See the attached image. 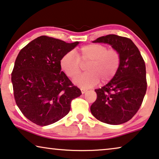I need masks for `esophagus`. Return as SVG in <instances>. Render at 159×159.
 Here are the masks:
<instances>
[{
	"mask_svg": "<svg viewBox=\"0 0 159 159\" xmlns=\"http://www.w3.org/2000/svg\"><path fill=\"white\" fill-rule=\"evenodd\" d=\"M86 91H87V89H86L81 88V92H82V94H84V93H86Z\"/></svg>",
	"mask_w": 159,
	"mask_h": 159,
	"instance_id": "obj_1",
	"label": "esophagus"
}]
</instances>
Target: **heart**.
<instances>
[{"mask_svg":"<svg viewBox=\"0 0 159 159\" xmlns=\"http://www.w3.org/2000/svg\"><path fill=\"white\" fill-rule=\"evenodd\" d=\"M121 57L116 49H107L105 45L91 43L80 47L77 55L74 52L66 53L61 59V67L70 78H75L88 65L89 72L75 80V83L83 88H89L100 82L106 83L118 72Z\"/></svg>","mask_w":159,"mask_h":159,"instance_id":"b5f03b06","label":"heart"}]
</instances>
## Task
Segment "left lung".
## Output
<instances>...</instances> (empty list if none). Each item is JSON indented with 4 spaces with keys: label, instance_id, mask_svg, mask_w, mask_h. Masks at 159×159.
<instances>
[{
    "label": "left lung",
    "instance_id": "1",
    "mask_svg": "<svg viewBox=\"0 0 159 159\" xmlns=\"http://www.w3.org/2000/svg\"><path fill=\"white\" fill-rule=\"evenodd\" d=\"M93 43H106L120 54V66L108 83L95 89L96 100L92 114L102 123L119 125L133 118L139 110L147 89L146 64L130 39L115 34L101 36Z\"/></svg>",
    "mask_w": 159,
    "mask_h": 159
}]
</instances>
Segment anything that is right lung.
Wrapping results in <instances>:
<instances>
[{
	"label": "right lung",
	"mask_w": 159,
	"mask_h": 159,
	"mask_svg": "<svg viewBox=\"0 0 159 159\" xmlns=\"http://www.w3.org/2000/svg\"><path fill=\"white\" fill-rule=\"evenodd\" d=\"M79 44L41 36L18 53L11 73L16 103L38 125H50L70 112L72 100L82 95L61 71L63 56Z\"/></svg>",
	"instance_id": "right-lung-1"
}]
</instances>
